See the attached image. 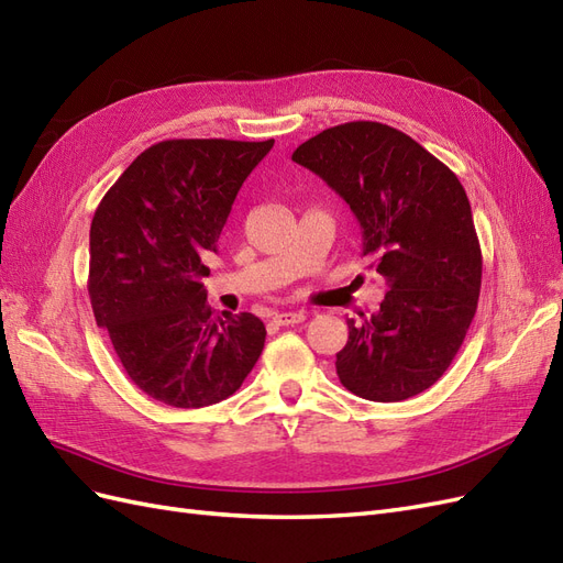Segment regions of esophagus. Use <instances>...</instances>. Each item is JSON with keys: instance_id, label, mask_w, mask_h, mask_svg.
<instances>
[{"instance_id": "34e87169", "label": "esophagus", "mask_w": 563, "mask_h": 563, "mask_svg": "<svg viewBox=\"0 0 563 563\" xmlns=\"http://www.w3.org/2000/svg\"><path fill=\"white\" fill-rule=\"evenodd\" d=\"M302 319V312H277L272 317V323H275V327H294V323H300Z\"/></svg>"}]
</instances>
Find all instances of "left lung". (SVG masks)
<instances>
[{
  "instance_id": "1",
  "label": "left lung",
  "mask_w": 563,
  "mask_h": 563,
  "mask_svg": "<svg viewBox=\"0 0 563 563\" xmlns=\"http://www.w3.org/2000/svg\"><path fill=\"white\" fill-rule=\"evenodd\" d=\"M345 199L362 228V255L387 284L380 310L347 319L338 378L368 401H404L451 366L476 312L482 249L465 187L411 135L347 122L296 147Z\"/></svg>"
}]
</instances>
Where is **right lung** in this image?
<instances>
[{"label":"right lung","instance_id":"obj_1","mask_svg":"<svg viewBox=\"0 0 563 563\" xmlns=\"http://www.w3.org/2000/svg\"><path fill=\"white\" fill-rule=\"evenodd\" d=\"M275 141L180 139L147 147L91 220L89 296L100 329L147 397L201 408L242 387L265 345L251 312L213 314L201 255Z\"/></svg>","mask_w":563,"mask_h":563}]
</instances>
